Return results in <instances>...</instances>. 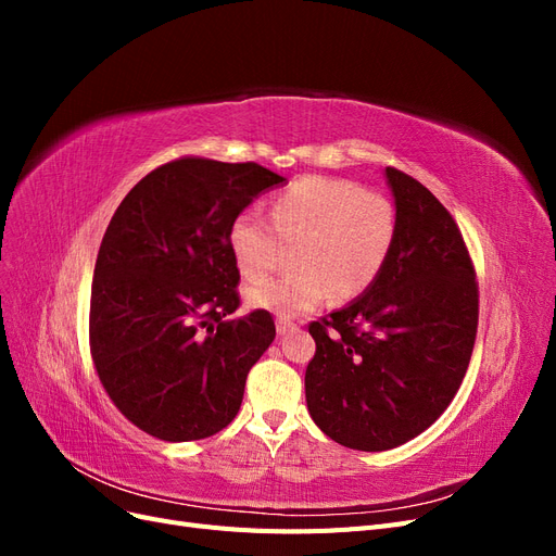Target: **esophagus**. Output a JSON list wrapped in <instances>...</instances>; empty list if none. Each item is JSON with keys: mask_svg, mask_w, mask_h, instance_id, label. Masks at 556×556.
<instances>
[{"mask_svg": "<svg viewBox=\"0 0 556 556\" xmlns=\"http://www.w3.org/2000/svg\"><path fill=\"white\" fill-rule=\"evenodd\" d=\"M276 329H278V333H280V336H285V333H290V331H294V329H296V325L292 323V319H285V317H278V319H276Z\"/></svg>", "mask_w": 556, "mask_h": 556, "instance_id": "34e87169", "label": "esophagus"}]
</instances>
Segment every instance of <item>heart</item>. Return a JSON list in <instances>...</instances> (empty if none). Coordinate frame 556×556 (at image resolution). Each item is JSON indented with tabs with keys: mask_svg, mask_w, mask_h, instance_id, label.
I'll use <instances>...</instances> for the list:
<instances>
[{
	"mask_svg": "<svg viewBox=\"0 0 556 556\" xmlns=\"http://www.w3.org/2000/svg\"><path fill=\"white\" fill-rule=\"evenodd\" d=\"M399 231L394 201L359 182L306 176L271 201V223L241 213L229 225L227 243L239 271L255 280L245 290L250 306L294 317L333 294L355 299L374 288L390 260ZM294 244L290 275L264 279Z\"/></svg>",
	"mask_w": 556,
	"mask_h": 556,
	"instance_id": "heart-1",
	"label": "heart"
}]
</instances>
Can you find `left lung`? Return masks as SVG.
<instances>
[{"mask_svg":"<svg viewBox=\"0 0 556 556\" xmlns=\"http://www.w3.org/2000/svg\"><path fill=\"white\" fill-rule=\"evenodd\" d=\"M399 231L380 278L308 325L313 422L331 441L382 452L408 443L457 394L478 333V280L462 231L422 182L387 166Z\"/></svg>","mask_w":556,"mask_h":556,"instance_id":"1","label":"left lung"}]
</instances>
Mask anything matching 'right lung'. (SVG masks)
Masks as SVG:
<instances>
[{
    "instance_id": "right-lung-1",
    "label": "right lung",
    "mask_w": 556,
    "mask_h": 556,
    "mask_svg": "<svg viewBox=\"0 0 556 556\" xmlns=\"http://www.w3.org/2000/svg\"><path fill=\"white\" fill-rule=\"evenodd\" d=\"M285 178L255 162L178 157L113 213L90 294V355L106 394L160 441H201L237 417L248 371L276 339L241 306L229 225Z\"/></svg>"
}]
</instances>
